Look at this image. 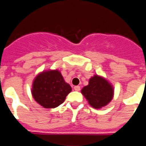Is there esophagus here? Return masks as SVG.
<instances>
[{
	"mask_svg": "<svg viewBox=\"0 0 146 146\" xmlns=\"http://www.w3.org/2000/svg\"><path fill=\"white\" fill-rule=\"evenodd\" d=\"M74 90H75L76 91H79L80 90V87L79 86H74Z\"/></svg>",
	"mask_w": 146,
	"mask_h": 146,
	"instance_id": "obj_1",
	"label": "esophagus"
}]
</instances>
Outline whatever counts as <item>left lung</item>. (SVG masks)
<instances>
[{
    "label": "left lung",
    "instance_id": "obj_1",
    "mask_svg": "<svg viewBox=\"0 0 146 146\" xmlns=\"http://www.w3.org/2000/svg\"><path fill=\"white\" fill-rule=\"evenodd\" d=\"M82 94L93 108L99 109L111 101L113 89L111 85L102 77L95 75L89 80V84L82 89Z\"/></svg>",
    "mask_w": 146,
    "mask_h": 146
}]
</instances>
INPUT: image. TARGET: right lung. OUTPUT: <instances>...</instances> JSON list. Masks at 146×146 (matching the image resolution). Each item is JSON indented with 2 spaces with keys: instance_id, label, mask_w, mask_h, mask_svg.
<instances>
[{
  "instance_id": "right-lung-1",
  "label": "right lung",
  "mask_w": 146,
  "mask_h": 146,
  "mask_svg": "<svg viewBox=\"0 0 146 146\" xmlns=\"http://www.w3.org/2000/svg\"><path fill=\"white\" fill-rule=\"evenodd\" d=\"M72 91L58 70L48 71L38 74L33 83L34 99L44 108H55L64 102Z\"/></svg>"
}]
</instances>
